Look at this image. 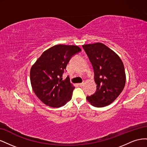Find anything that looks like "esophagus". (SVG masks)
Returning a JSON list of instances; mask_svg holds the SVG:
<instances>
[{
  "mask_svg": "<svg viewBox=\"0 0 147 147\" xmlns=\"http://www.w3.org/2000/svg\"><path fill=\"white\" fill-rule=\"evenodd\" d=\"M83 84H84V83H78V85H79L80 86H83Z\"/></svg>",
  "mask_w": 147,
  "mask_h": 147,
  "instance_id": "1",
  "label": "esophagus"
}]
</instances>
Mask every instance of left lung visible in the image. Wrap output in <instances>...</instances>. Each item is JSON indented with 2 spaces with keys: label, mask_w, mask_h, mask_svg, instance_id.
Returning a JSON list of instances; mask_svg holds the SVG:
<instances>
[{
  "label": "left lung",
  "mask_w": 147,
  "mask_h": 147,
  "mask_svg": "<svg viewBox=\"0 0 147 147\" xmlns=\"http://www.w3.org/2000/svg\"><path fill=\"white\" fill-rule=\"evenodd\" d=\"M82 47L92 64L97 84L94 94L87 96L86 99L96 107L108 105L117 98L125 86L126 74L123 62L103 43Z\"/></svg>",
  "instance_id": "1"
}]
</instances>
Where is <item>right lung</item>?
I'll list each match as a JSON object with an SVG mask.
<instances>
[{
	"label": "right lung",
	"instance_id": "right-lung-1",
	"mask_svg": "<svg viewBox=\"0 0 147 147\" xmlns=\"http://www.w3.org/2000/svg\"><path fill=\"white\" fill-rule=\"evenodd\" d=\"M82 50L77 46L57 45L44 51L30 72L33 91L43 103L61 107L72 99L75 87L63 75L72 57Z\"/></svg>",
	"mask_w": 147,
	"mask_h": 147
}]
</instances>
